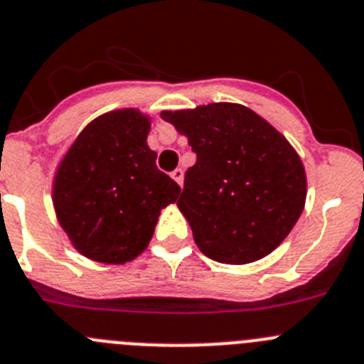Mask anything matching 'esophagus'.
Returning a JSON list of instances; mask_svg holds the SVG:
<instances>
[{"label":"esophagus","mask_w":364,"mask_h":364,"mask_svg":"<svg viewBox=\"0 0 364 364\" xmlns=\"http://www.w3.org/2000/svg\"><path fill=\"white\" fill-rule=\"evenodd\" d=\"M172 179H174L176 183H178V185H183V170L181 168H176L174 172H172Z\"/></svg>","instance_id":"esophagus-1"}]
</instances>
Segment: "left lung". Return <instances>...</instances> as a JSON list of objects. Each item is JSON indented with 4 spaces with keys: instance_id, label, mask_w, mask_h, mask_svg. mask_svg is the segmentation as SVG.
Masks as SVG:
<instances>
[{
    "instance_id": "left-lung-1",
    "label": "left lung",
    "mask_w": 364,
    "mask_h": 364,
    "mask_svg": "<svg viewBox=\"0 0 364 364\" xmlns=\"http://www.w3.org/2000/svg\"><path fill=\"white\" fill-rule=\"evenodd\" d=\"M161 117L196 152L178 206L199 250L218 263L247 264L279 247L306 199L303 163L287 137L235 103Z\"/></svg>"
}]
</instances>
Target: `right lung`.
I'll list each match as a JSON object with an SVG mask.
<instances>
[{
    "label": "right lung",
    "instance_id": "right-lung-1",
    "mask_svg": "<svg viewBox=\"0 0 364 364\" xmlns=\"http://www.w3.org/2000/svg\"><path fill=\"white\" fill-rule=\"evenodd\" d=\"M149 130V117L134 109L105 114L85 127L58 168L55 214L88 259L121 264L137 257L161 208L181 192L156 165Z\"/></svg>",
    "mask_w": 364,
    "mask_h": 364
}]
</instances>
